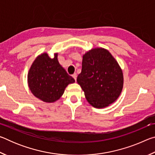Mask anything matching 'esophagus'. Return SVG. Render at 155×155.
Segmentation results:
<instances>
[{
  "instance_id": "obj_1",
  "label": "esophagus",
  "mask_w": 155,
  "mask_h": 155,
  "mask_svg": "<svg viewBox=\"0 0 155 155\" xmlns=\"http://www.w3.org/2000/svg\"><path fill=\"white\" fill-rule=\"evenodd\" d=\"M72 77L74 78V79L76 81L77 80V73H74V74H73L72 75Z\"/></svg>"
}]
</instances>
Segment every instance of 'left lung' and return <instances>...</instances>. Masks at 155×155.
<instances>
[{"instance_id":"obj_1","label":"left lung","mask_w":155,"mask_h":155,"mask_svg":"<svg viewBox=\"0 0 155 155\" xmlns=\"http://www.w3.org/2000/svg\"><path fill=\"white\" fill-rule=\"evenodd\" d=\"M77 81L88 103L98 109L114 103L121 94L124 84L118 63L103 48L91 49L83 54L82 70Z\"/></svg>"}]
</instances>
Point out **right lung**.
Returning <instances> with one entry per match:
<instances>
[{
	"instance_id": "add662e5",
	"label": "right lung",
	"mask_w": 155,
	"mask_h": 155,
	"mask_svg": "<svg viewBox=\"0 0 155 155\" xmlns=\"http://www.w3.org/2000/svg\"><path fill=\"white\" fill-rule=\"evenodd\" d=\"M58 53L51 58L44 52L36 57L28 72L29 90L36 98L45 103H54L61 98L65 87L75 81L59 64Z\"/></svg>"
}]
</instances>
